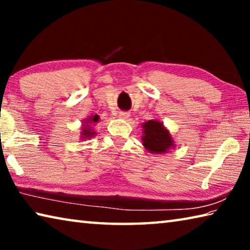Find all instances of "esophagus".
<instances>
[{
    "instance_id": "esophagus-1",
    "label": "esophagus",
    "mask_w": 250,
    "mask_h": 250,
    "mask_svg": "<svg viewBox=\"0 0 250 250\" xmlns=\"http://www.w3.org/2000/svg\"><path fill=\"white\" fill-rule=\"evenodd\" d=\"M119 116H120V118H122V119H128V118L130 117V113H128V112H120Z\"/></svg>"
}]
</instances>
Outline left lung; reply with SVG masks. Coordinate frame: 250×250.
I'll list each match as a JSON object with an SVG mask.
<instances>
[{"label": "left lung", "instance_id": "obj_1", "mask_svg": "<svg viewBox=\"0 0 250 250\" xmlns=\"http://www.w3.org/2000/svg\"><path fill=\"white\" fill-rule=\"evenodd\" d=\"M142 130V146L152 154L167 153L176 146L170 131L159 120L143 122Z\"/></svg>", "mask_w": 250, "mask_h": 250}]
</instances>
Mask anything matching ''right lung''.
<instances>
[{"label":"right lung","mask_w":250,"mask_h":250,"mask_svg":"<svg viewBox=\"0 0 250 250\" xmlns=\"http://www.w3.org/2000/svg\"><path fill=\"white\" fill-rule=\"evenodd\" d=\"M99 120L100 118L98 115L89 116L83 120L82 129H80V140H89V139L95 137L97 132L94 130V125H96Z\"/></svg>","instance_id":"add662e5"}]
</instances>
